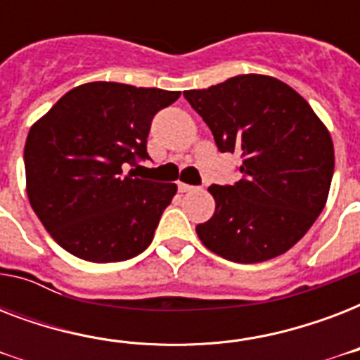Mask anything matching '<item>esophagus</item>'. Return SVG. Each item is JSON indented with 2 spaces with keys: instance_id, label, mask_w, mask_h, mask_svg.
<instances>
[{
  "instance_id": "esophagus-1",
  "label": "esophagus",
  "mask_w": 360,
  "mask_h": 360,
  "mask_svg": "<svg viewBox=\"0 0 360 360\" xmlns=\"http://www.w3.org/2000/svg\"><path fill=\"white\" fill-rule=\"evenodd\" d=\"M177 188H179V192H192V191H196V186L186 185V183H177Z\"/></svg>"
}]
</instances>
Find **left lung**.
<instances>
[{"mask_svg": "<svg viewBox=\"0 0 360 360\" xmlns=\"http://www.w3.org/2000/svg\"><path fill=\"white\" fill-rule=\"evenodd\" d=\"M220 153H239L243 174L233 185H213L217 209L196 226L209 250L236 263L284 254L323 211L335 172L329 130L288 84L240 75L185 91Z\"/></svg>", "mask_w": 360, "mask_h": 360, "instance_id": "8db88e82", "label": "left lung"}]
</instances>
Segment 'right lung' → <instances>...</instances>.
<instances>
[{
	"label": "right lung",
	"mask_w": 360,
	"mask_h": 360,
	"mask_svg": "<svg viewBox=\"0 0 360 360\" xmlns=\"http://www.w3.org/2000/svg\"><path fill=\"white\" fill-rule=\"evenodd\" d=\"M179 95L91 82L65 93L31 127L24 147L30 203L72 256L124 262L151 245L177 186L127 168L149 158L153 117Z\"/></svg>",
	"instance_id": "add662e5"
}]
</instances>
